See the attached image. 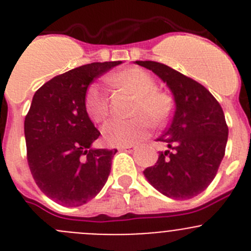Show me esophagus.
<instances>
[{
	"mask_svg": "<svg viewBox=\"0 0 251 251\" xmlns=\"http://www.w3.org/2000/svg\"><path fill=\"white\" fill-rule=\"evenodd\" d=\"M119 151H128V153H132V151H135V147H134V146L119 147Z\"/></svg>",
	"mask_w": 251,
	"mask_h": 251,
	"instance_id": "obj_1",
	"label": "esophagus"
}]
</instances>
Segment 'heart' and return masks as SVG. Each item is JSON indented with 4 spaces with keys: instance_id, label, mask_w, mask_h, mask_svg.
Instances as JSON below:
<instances>
[{
    "instance_id": "heart-1",
    "label": "heart",
    "mask_w": 251,
    "mask_h": 251,
    "mask_svg": "<svg viewBox=\"0 0 251 251\" xmlns=\"http://www.w3.org/2000/svg\"><path fill=\"white\" fill-rule=\"evenodd\" d=\"M109 80L137 96L133 105V114L137 116L128 119H110L102 127L103 138L109 146L124 147L138 143L151 129L149 118L155 124L164 123L169 118L173 109L172 97L157 91V83L148 72L139 68H127L110 75ZM84 105L89 118L96 123L107 118L109 113L108 94L100 84L93 83L88 87Z\"/></svg>"
}]
</instances>
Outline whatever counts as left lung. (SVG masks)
<instances>
[{"label":"left lung","mask_w":251,"mask_h":251,"mask_svg":"<svg viewBox=\"0 0 251 251\" xmlns=\"http://www.w3.org/2000/svg\"><path fill=\"white\" fill-rule=\"evenodd\" d=\"M168 86L176 103L171 126L158 141L168 149L144 169L151 187L173 199H190L208 188L225 154L227 126L213 94L197 80L154 61H135Z\"/></svg>","instance_id":"left-lung-1"}]
</instances>
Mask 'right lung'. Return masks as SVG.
Wrapping results in <instances>:
<instances>
[{
  "instance_id": "obj_1",
  "label": "right lung",
  "mask_w": 251,
  "mask_h": 251,
  "mask_svg": "<svg viewBox=\"0 0 251 251\" xmlns=\"http://www.w3.org/2000/svg\"><path fill=\"white\" fill-rule=\"evenodd\" d=\"M122 61L94 62L48 80L25 118L27 160L41 190L63 206H79L104 187L117 149H97L100 135L84 105L94 78Z\"/></svg>"
}]
</instances>
